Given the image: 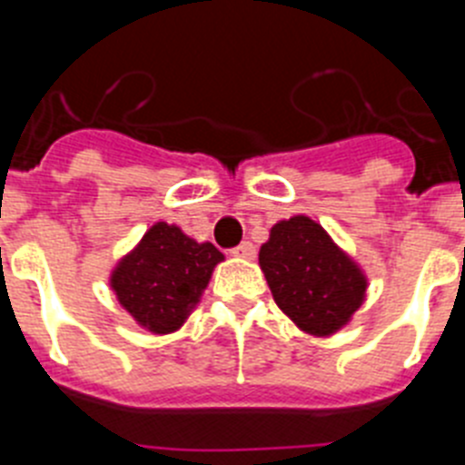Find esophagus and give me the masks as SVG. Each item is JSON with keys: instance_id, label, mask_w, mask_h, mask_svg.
Returning a JSON list of instances; mask_svg holds the SVG:
<instances>
[{"instance_id": "34e87169", "label": "esophagus", "mask_w": 465, "mask_h": 465, "mask_svg": "<svg viewBox=\"0 0 465 465\" xmlns=\"http://www.w3.org/2000/svg\"><path fill=\"white\" fill-rule=\"evenodd\" d=\"M230 253L237 258H249V261H252V258L256 256V246H253L252 242H242V244L235 246V249H232Z\"/></svg>"}]
</instances>
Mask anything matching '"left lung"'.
<instances>
[{
	"mask_svg": "<svg viewBox=\"0 0 465 465\" xmlns=\"http://www.w3.org/2000/svg\"><path fill=\"white\" fill-rule=\"evenodd\" d=\"M258 261L279 310L319 338L340 331L365 298L363 272L307 216L279 221Z\"/></svg>",
	"mask_w": 465,
	"mask_h": 465,
	"instance_id": "obj_1",
	"label": "left lung"
}]
</instances>
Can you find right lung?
<instances>
[{"instance_id":"1","label":"right lung","mask_w":465,"mask_h":465,"mask_svg":"<svg viewBox=\"0 0 465 465\" xmlns=\"http://www.w3.org/2000/svg\"><path fill=\"white\" fill-rule=\"evenodd\" d=\"M223 253L197 244L176 225L155 223L111 274V289L134 322L165 335L186 322Z\"/></svg>"}]
</instances>
